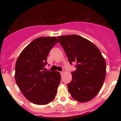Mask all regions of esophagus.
Instances as JSON below:
<instances>
[{
  "instance_id": "34e87169",
  "label": "esophagus",
  "mask_w": 121,
  "mask_h": 121,
  "mask_svg": "<svg viewBox=\"0 0 121 121\" xmlns=\"http://www.w3.org/2000/svg\"><path fill=\"white\" fill-rule=\"evenodd\" d=\"M64 73H65V71H64V70H63L62 71H60V74H61V75H62Z\"/></svg>"
}]
</instances>
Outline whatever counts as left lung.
<instances>
[{
  "mask_svg": "<svg viewBox=\"0 0 121 121\" xmlns=\"http://www.w3.org/2000/svg\"><path fill=\"white\" fill-rule=\"evenodd\" d=\"M70 64L76 63L68 84L72 98L80 102L91 100L102 88L106 75V63L96 46L76 35L58 36Z\"/></svg>",
  "mask_w": 121,
  "mask_h": 121,
  "instance_id": "obj_1",
  "label": "left lung"
}]
</instances>
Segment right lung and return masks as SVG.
Wrapping results in <instances>:
<instances>
[{"mask_svg": "<svg viewBox=\"0 0 121 121\" xmlns=\"http://www.w3.org/2000/svg\"><path fill=\"white\" fill-rule=\"evenodd\" d=\"M58 42L56 37L35 39L19 56L15 67L16 82L25 98L36 105H45L55 98L60 82L58 71H45L47 56Z\"/></svg>", "mask_w": 121, "mask_h": 121, "instance_id": "1", "label": "right lung"}]
</instances>
